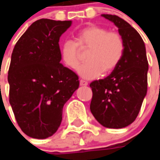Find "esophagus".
Listing matches in <instances>:
<instances>
[{
    "label": "esophagus",
    "instance_id": "esophagus-1",
    "mask_svg": "<svg viewBox=\"0 0 160 160\" xmlns=\"http://www.w3.org/2000/svg\"><path fill=\"white\" fill-rule=\"evenodd\" d=\"M80 85H82V86H86L88 85V82L87 81H85L84 80H80Z\"/></svg>",
    "mask_w": 160,
    "mask_h": 160
}]
</instances>
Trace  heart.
I'll return each instance as SVG.
<instances>
[{"instance_id":"1","label":"heart","mask_w":160,"mask_h":160,"mask_svg":"<svg viewBox=\"0 0 160 160\" xmlns=\"http://www.w3.org/2000/svg\"><path fill=\"white\" fill-rule=\"evenodd\" d=\"M75 41H65L60 47L63 63L71 69L80 64V51L86 50L85 62L79 68V74L85 79H95L102 73L107 75L115 69L124 53L121 35L103 26L90 25L75 34Z\"/></svg>"}]
</instances>
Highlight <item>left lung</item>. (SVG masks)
Instances as JSON below:
<instances>
[{
	"label": "left lung",
	"instance_id": "8db88e82",
	"mask_svg": "<svg viewBox=\"0 0 160 160\" xmlns=\"http://www.w3.org/2000/svg\"><path fill=\"white\" fill-rule=\"evenodd\" d=\"M118 27L124 42L119 65L105 79L90 83V111L101 125L121 129L135 120L147 93L149 63L144 41L127 21L115 15H102Z\"/></svg>",
	"mask_w": 160,
	"mask_h": 160
}]
</instances>
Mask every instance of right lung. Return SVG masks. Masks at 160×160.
I'll list each match as a JSON object with an SVG mask.
<instances>
[{"label": "right lung", "mask_w": 160, "mask_h": 160, "mask_svg": "<svg viewBox=\"0 0 160 160\" xmlns=\"http://www.w3.org/2000/svg\"><path fill=\"white\" fill-rule=\"evenodd\" d=\"M71 24L40 19L21 36L11 54L9 101L21 130L35 139L57 131L63 106L79 87L78 75L60 62V37Z\"/></svg>", "instance_id": "1"}]
</instances>
